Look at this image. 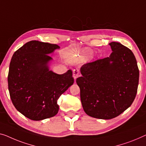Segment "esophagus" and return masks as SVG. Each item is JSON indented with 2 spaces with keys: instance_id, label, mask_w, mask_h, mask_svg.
Segmentation results:
<instances>
[{
  "instance_id": "1",
  "label": "esophagus",
  "mask_w": 146,
  "mask_h": 146,
  "mask_svg": "<svg viewBox=\"0 0 146 146\" xmlns=\"http://www.w3.org/2000/svg\"><path fill=\"white\" fill-rule=\"evenodd\" d=\"M79 69H74V70L73 71V75L74 79H75V80L77 79V78L78 77V76H79Z\"/></svg>"
}]
</instances>
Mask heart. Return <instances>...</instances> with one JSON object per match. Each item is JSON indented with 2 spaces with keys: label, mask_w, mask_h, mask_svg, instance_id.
I'll use <instances>...</instances> for the list:
<instances>
[{
  "label": "heart",
  "mask_w": 146,
  "mask_h": 146,
  "mask_svg": "<svg viewBox=\"0 0 146 146\" xmlns=\"http://www.w3.org/2000/svg\"><path fill=\"white\" fill-rule=\"evenodd\" d=\"M85 53L87 54V55H88V56H92V52H91L90 50H86L85 51Z\"/></svg>",
  "instance_id": "obj_1"
}]
</instances>
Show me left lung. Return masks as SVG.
<instances>
[{
    "instance_id": "obj_1",
    "label": "left lung",
    "mask_w": 146,
    "mask_h": 146,
    "mask_svg": "<svg viewBox=\"0 0 146 146\" xmlns=\"http://www.w3.org/2000/svg\"><path fill=\"white\" fill-rule=\"evenodd\" d=\"M110 57L84 64L76 80L83 110L96 119L115 118L127 110L135 99L139 69L135 56L121 43L109 44Z\"/></svg>"
}]
</instances>
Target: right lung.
I'll use <instances>...</instances> for the list:
<instances>
[{"instance_id": "right-lung-1", "label": "right lung", "mask_w": 146, "mask_h": 146, "mask_svg": "<svg viewBox=\"0 0 146 146\" xmlns=\"http://www.w3.org/2000/svg\"><path fill=\"white\" fill-rule=\"evenodd\" d=\"M57 44L31 40L13 54L8 83L10 98L16 110L33 121L55 116L57 101L74 82L72 71L62 75L50 69Z\"/></svg>"}]
</instances>
